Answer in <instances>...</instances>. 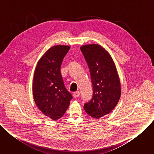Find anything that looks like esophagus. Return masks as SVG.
Returning <instances> with one entry per match:
<instances>
[{
  "mask_svg": "<svg viewBox=\"0 0 154 154\" xmlns=\"http://www.w3.org/2000/svg\"><path fill=\"white\" fill-rule=\"evenodd\" d=\"M79 95H80V93L79 91H77V92H75V93H73V97L74 98L78 97L79 96Z\"/></svg>",
  "mask_w": 154,
  "mask_h": 154,
  "instance_id": "34e87169",
  "label": "esophagus"
}]
</instances>
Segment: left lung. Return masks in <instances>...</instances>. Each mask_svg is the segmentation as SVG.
<instances>
[{"instance_id":"obj_1","label":"left lung","mask_w":154,"mask_h":154,"mask_svg":"<svg viewBox=\"0 0 154 154\" xmlns=\"http://www.w3.org/2000/svg\"><path fill=\"white\" fill-rule=\"evenodd\" d=\"M88 65L93 83L92 99L84 104L91 117L99 119L110 113L121 96V83L115 64L109 54L99 45L80 48Z\"/></svg>"}]
</instances>
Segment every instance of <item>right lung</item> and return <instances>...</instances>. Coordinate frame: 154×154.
Here are the masks:
<instances>
[{
  "label": "right lung",
  "mask_w": 154,
  "mask_h": 154,
  "mask_svg": "<svg viewBox=\"0 0 154 154\" xmlns=\"http://www.w3.org/2000/svg\"><path fill=\"white\" fill-rule=\"evenodd\" d=\"M69 46L51 48L38 61L33 83V96L38 108L45 116L55 121L63 116L72 98L66 88L60 68Z\"/></svg>",
  "instance_id": "obj_1"
}]
</instances>
